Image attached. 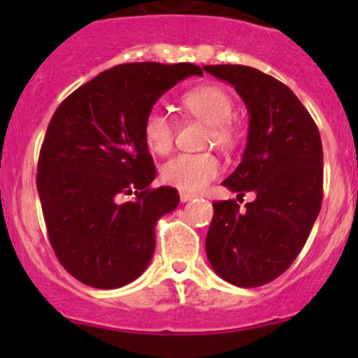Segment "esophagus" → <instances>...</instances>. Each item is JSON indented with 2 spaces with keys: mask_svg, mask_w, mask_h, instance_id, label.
I'll use <instances>...</instances> for the list:
<instances>
[{
  "mask_svg": "<svg viewBox=\"0 0 358 358\" xmlns=\"http://www.w3.org/2000/svg\"><path fill=\"white\" fill-rule=\"evenodd\" d=\"M194 194H190V192H180V201L182 202H187V201H190V199H194Z\"/></svg>",
  "mask_w": 358,
  "mask_h": 358,
  "instance_id": "1",
  "label": "esophagus"
}]
</instances>
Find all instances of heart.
<instances>
[{"instance_id":"b5f03b06","label":"heart","mask_w":358,"mask_h":358,"mask_svg":"<svg viewBox=\"0 0 358 358\" xmlns=\"http://www.w3.org/2000/svg\"><path fill=\"white\" fill-rule=\"evenodd\" d=\"M182 107L209 128V145L222 150H232L239 142V129L234 124L232 115L236 110L234 99L227 90L216 85H201L190 88L180 96ZM143 140L152 152L166 154L173 147L175 124L171 117L161 109L149 110L143 119ZM222 169L218 157L211 152L178 154L166 161L161 168V178L166 185L175 189L197 192L202 190Z\"/></svg>"}]
</instances>
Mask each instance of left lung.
I'll return each instance as SVG.
<instances>
[{
    "instance_id": "obj_1",
    "label": "left lung",
    "mask_w": 358,
    "mask_h": 358,
    "mask_svg": "<svg viewBox=\"0 0 358 358\" xmlns=\"http://www.w3.org/2000/svg\"><path fill=\"white\" fill-rule=\"evenodd\" d=\"M230 83L249 112L248 145L223 182L243 199L213 202L206 252L213 270L239 287H258L286 272L322 206V142L315 121L284 83L248 66H204Z\"/></svg>"
}]
</instances>
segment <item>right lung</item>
Masks as SVG:
<instances>
[{
    "instance_id": "obj_1",
    "label": "right lung",
    "mask_w": 358,
    "mask_h": 358,
    "mask_svg": "<svg viewBox=\"0 0 358 358\" xmlns=\"http://www.w3.org/2000/svg\"><path fill=\"white\" fill-rule=\"evenodd\" d=\"M196 74L201 67L185 62L122 64L79 86L53 114L36 185L50 244L79 282L115 289L150 263L157 220L180 197L150 187L156 166L143 119L162 93Z\"/></svg>"
}]
</instances>
